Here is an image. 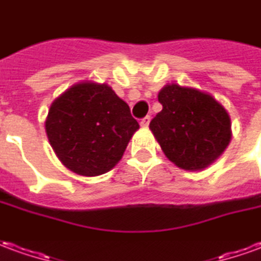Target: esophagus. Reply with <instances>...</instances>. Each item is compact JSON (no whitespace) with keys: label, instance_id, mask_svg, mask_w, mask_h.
Wrapping results in <instances>:
<instances>
[{"label":"esophagus","instance_id":"obj_1","mask_svg":"<svg viewBox=\"0 0 261 261\" xmlns=\"http://www.w3.org/2000/svg\"><path fill=\"white\" fill-rule=\"evenodd\" d=\"M149 121H151V118L147 116V117L141 118V121H140V124H141V127H144V128H147L149 125Z\"/></svg>","mask_w":261,"mask_h":261}]
</instances>
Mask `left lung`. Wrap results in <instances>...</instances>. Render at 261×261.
Masks as SVG:
<instances>
[{"mask_svg":"<svg viewBox=\"0 0 261 261\" xmlns=\"http://www.w3.org/2000/svg\"><path fill=\"white\" fill-rule=\"evenodd\" d=\"M162 110L149 130L178 168L199 171L219 158L232 138L230 117L209 93L172 83L158 93Z\"/></svg>","mask_w":261,"mask_h":261,"instance_id":"obj_1","label":"left lung"}]
</instances>
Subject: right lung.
Segmentation results:
<instances>
[{
  "instance_id": "right-lung-1",
  "label": "right lung",
  "mask_w": 261,
  "mask_h": 261,
  "mask_svg": "<svg viewBox=\"0 0 261 261\" xmlns=\"http://www.w3.org/2000/svg\"><path fill=\"white\" fill-rule=\"evenodd\" d=\"M138 128L124 100L109 85L90 80L76 83L55 99L45 121L59 161L83 176L114 168Z\"/></svg>"
}]
</instances>
